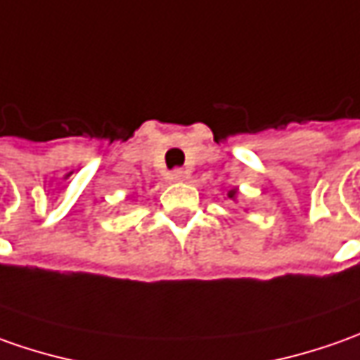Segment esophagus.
Instances as JSON below:
<instances>
[{
	"label": "esophagus",
	"instance_id": "esophagus-1",
	"mask_svg": "<svg viewBox=\"0 0 360 360\" xmlns=\"http://www.w3.org/2000/svg\"><path fill=\"white\" fill-rule=\"evenodd\" d=\"M187 171L185 169H173L171 171V179H175V181H183V179H187Z\"/></svg>",
	"mask_w": 360,
	"mask_h": 360
}]
</instances>
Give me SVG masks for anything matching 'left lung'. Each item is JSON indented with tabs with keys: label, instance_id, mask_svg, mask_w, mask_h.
Masks as SVG:
<instances>
[{
	"label": "left lung",
	"instance_id": "left-lung-1",
	"mask_svg": "<svg viewBox=\"0 0 360 360\" xmlns=\"http://www.w3.org/2000/svg\"><path fill=\"white\" fill-rule=\"evenodd\" d=\"M229 197H235V191H231V193H229Z\"/></svg>",
	"mask_w": 360,
	"mask_h": 360
}]
</instances>
